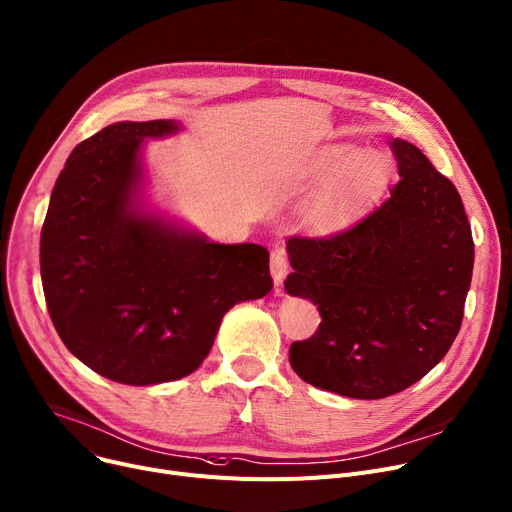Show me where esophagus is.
Returning <instances> with one entry per match:
<instances>
[{"mask_svg":"<svg viewBox=\"0 0 512 512\" xmlns=\"http://www.w3.org/2000/svg\"><path fill=\"white\" fill-rule=\"evenodd\" d=\"M269 271H271V278H274V284H276V288L280 292V286H282V282L288 276V259H286L282 249L271 251V255H269Z\"/></svg>","mask_w":512,"mask_h":512,"instance_id":"34e87169","label":"esophagus"}]
</instances>
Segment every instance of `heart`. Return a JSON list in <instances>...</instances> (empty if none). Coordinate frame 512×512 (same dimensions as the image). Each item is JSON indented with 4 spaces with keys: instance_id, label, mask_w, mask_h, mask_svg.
<instances>
[{
    "instance_id": "b5f03b06",
    "label": "heart",
    "mask_w": 512,
    "mask_h": 512,
    "mask_svg": "<svg viewBox=\"0 0 512 512\" xmlns=\"http://www.w3.org/2000/svg\"><path fill=\"white\" fill-rule=\"evenodd\" d=\"M306 175L319 183L298 203V226L331 234L352 224L383 195L391 164L379 150L331 146L315 156Z\"/></svg>"
}]
</instances>
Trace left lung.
Instances as JSON below:
<instances>
[{"mask_svg":"<svg viewBox=\"0 0 512 512\" xmlns=\"http://www.w3.org/2000/svg\"><path fill=\"white\" fill-rule=\"evenodd\" d=\"M401 181L352 228L327 238L292 236L290 296L321 313L290 364L313 387L381 399L418 383L461 327L473 238L455 185L414 144L395 138Z\"/></svg>","mask_w":512,"mask_h":512,"instance_id":"8db88e82","label":"left lung"}]
</instances>
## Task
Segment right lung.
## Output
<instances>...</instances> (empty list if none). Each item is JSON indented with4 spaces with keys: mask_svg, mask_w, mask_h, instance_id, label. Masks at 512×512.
Wrapping results in <instances>:
<instances>
[{
    "mask_svg": "<svg viewBox=\"0 0 512 512\" xmlns=\"http://www.w3.org/2000/svg\"><path fill=\"white\" fill-rule=\"evenodd\" d=\"M179 121H119L74 148L41 230L51 321L80 362L123 385L187 377L210 354L236 302L274 282L261 245H218L148 210L144 140Z\"/></svg>",
    "mask_w": 512,
    "mask_h": 512,
    "instance_id": "right-lung-1",
    "label": "right lung"
}]
</instances>
